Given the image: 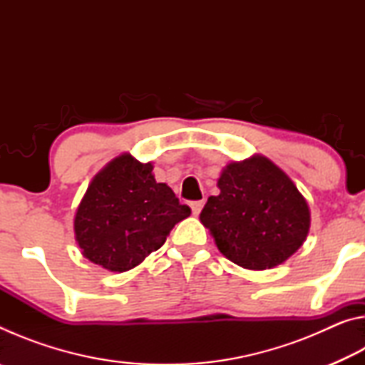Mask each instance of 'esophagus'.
I'll use <instances>...</instances> for the list:
<instances>
[{"mask_svg":"<svg viewBox=\"0 0 365 365\" xmlns=\"http://www.w3.org/2000/svg\"><path fill=\"white\" fill-rule=\"evenodd\" d=\"M202 206H205V201H193V202H191L190 207H191V212H193V215L200 214Z\"/></svg>","mask_w":365,"mask_h":365,"instance_id":"34e87169","label":"esophagus"}]
</instances>
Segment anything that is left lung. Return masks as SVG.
Instances as JSON below:
<instances>
[{"label": "left lung", "instance_id": "left-lung-1", "mask_svg": "<svg viewBox=\"0 0 365 365\" xmlns=\"http://www.w3.org/2000/svg\"><path fill=\"white\" fill-rule=\"evenodd\" d=\"M220 193L200 214L219 251L250 270L285 262L306 242L311 211L292 178L269 158L255 154L220 172Z\"/></svg>", "mask_w": 365, "mask_h": 365}]
</instances>
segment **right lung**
I'll list each match as a JSON object with an SVG mask.
<instances>
[{
    "label": "right lung",
    "instance_id": "obj_1",
    "mask_svg": "<svg viewBox=\"0 0 365 365\" xmlns=\"http://www.w3.org/2000/svg\"><path fill=\"white\" fill-rule=\"evenodd\" d=\"M191 214L174 191L158 183L151 163L123 153L90 182L73 217L82 255L109 272H127L164 245Z\"/></svg>",
    "mask_w": 365,
    "mask_h": 365
}]
</instances>
